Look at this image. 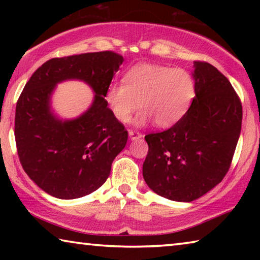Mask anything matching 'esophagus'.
I'll return each instance as SVG.
<instances>
[{
    "label": "esophagus",
    "mask_w": 260,
    "mask_h": 260,
    "mask_svg": "<svg viewBox=\"0 0 260 260\" xmlns=\"http://www.w3.org/2000/svg\"><path fill=\"white\" fill-rule=\"evenodd\" d=\"M128 135H129V138H131L132 140H138V139L142 138V134H141L140 132H138V131H132V129H129V131H128Z\"/></svg>",
    "instance_id": "1"
}]
</instances>
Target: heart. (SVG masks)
<instances>
[{
  "instance_id": "heart-1",
  "label": "heart",
  "mask_w": 260,
  "mask_h": 260,
  "mask_svg": "<svg viewBox=\"0 0 260 260\" xmlns=\"http://www.w3.org/2000/svg\"><path fill=\"white\" fill-rule=\"evenodd\" d=\"M195 80L186 70L140 63L125 73L124 81L109 85L105 101L120 122L129 120L139 101L141 110L135 124L143 126L153 120L156 126L166 128L184 116L195 96Z\"/></svg>"
}]
</instances>
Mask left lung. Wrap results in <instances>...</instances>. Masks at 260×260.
Listing matches in <instances>:
<instances>
[{
  "mask_svg": "<svg viewBox=\"0 0 260 260\" xmlns=\"http://www.w3.org/2000/svg\"><path fill=\"white\" fill-rule=\"evenodd\" d=\"M195 98L171 128L144 136L143 178L171 201L191 202L214 188L230 170L242 125L239 95L213 65L193 63Z\"/></svg>",
  "mask_w": 260,
  "mask_h": 260,
  "instance_id": "obj_1",
  "label": "left lung"
}]
</instances>
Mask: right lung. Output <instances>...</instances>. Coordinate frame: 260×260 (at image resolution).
Listing matches in <instances>:
<instances>
[{
  "instance_id": "add662e5",
  "label": "right lung",
  "mask_w": 260,
  "mask_h": 260,
  "mask_svg": "<svg viewBox=\"0 0 260 260\" xmlns=\"http://www.w3.org/2000/svg\"><path fill=\"white\" fill-rule=\"evenodd\" d=\"M122 61L113 51L51 58L25 85L16 107L17 152L26 174L49 195L79 199L107 181L112 161L128 138L105 101ZM70 78L87 82L95 96L85 114L63 122L51 112L50 96L57 83Z\"/></svg>"
}]
</instances>
